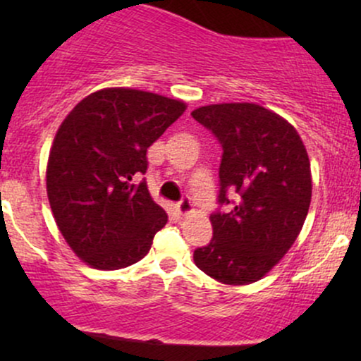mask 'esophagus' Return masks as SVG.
<instances>
[{"label":"esophagus","instance_id":"1","mask_svg":"<svg viewBox=\"0 0 361 361\" xmlns=\"http://www.w3.org/2000/svg\"><path fill=\"white\" fill-rule=\"evenodd\" d=\"M175 209H176V212L180 214V215H186L188 212H192V202H190L188 197H183L175 205Z\"/></svg>","mask_w":361,"mask_h":361}]
</instances>
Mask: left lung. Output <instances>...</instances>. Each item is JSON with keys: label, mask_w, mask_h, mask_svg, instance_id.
Here are the masks:
<instances>
[{"label": "left lung", "mask_w": 361, "mask_h": 361, "mask_svg": "<svg viewBox=\"0 0 361 361\" xmlns=\"http://www.w3.org/2000/svg\"><path fill=\"white\" fill-rule=\"evenodd\" d=\"M192 117L221 142L217 202L233 205L210 215L214 238L195 250V264L226 285L258 281L292 247L307 217V151L293 126L256 103L207 105Z\"/></svg>", "instance_id": "obj_1"}]
</instances>
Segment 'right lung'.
<instances>
[{"mask_svg":"<svg viewBox=\"0 0 361 361\" xmlns=\"http://www.w3.org/2000/svg\"><path fill=\"white\" fill-rule=\"evenodd\" d=\"M180 100L130 88L94 91L61 123L47 163V197L66 243L90 267L142 259L168 215L146 180L147 147L183 114Z\"/></svg>","mask_w":361,"mask_h":361,"instance_id":"obj_1","label":"right lung"}]
</instances>
